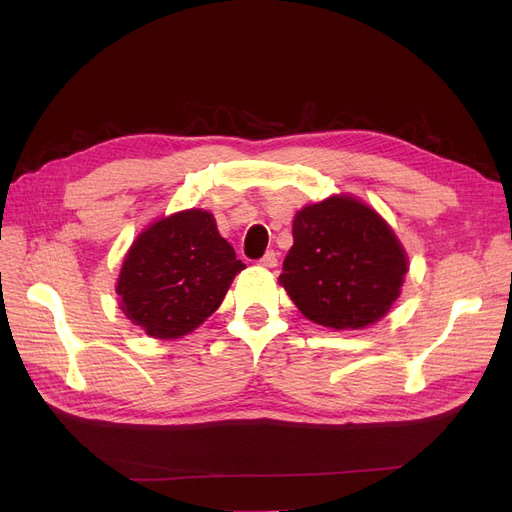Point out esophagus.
I'll return each mask as SVG.
<instances>
[{"label":"esophagus","mask_w":512,"mask_h":512,"mask_svg":"<svg viewBox=\"0 0 512 512\" xmlns=\"http://www.w3.org/2000/svg\"><path fill=\"white\" fill-rule=\"evenodd\" d=\"M260 267H265V269H275L277 267V254L271 250V252H267L265 256L260 258Z\"/></svg>","instance_id":"esophagus-1"}]
</instances>
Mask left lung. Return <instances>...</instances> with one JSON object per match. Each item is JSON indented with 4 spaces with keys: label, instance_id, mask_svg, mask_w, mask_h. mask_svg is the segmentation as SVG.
Returning a JSON list of instances; mask_svg holds the SVG:
<instances>
[{
    "label": "left lung",
    "instance_id": "8db88e82",
    "mask_svg": "<svg viewBox=\"0 0 512 512\" xmlns=\"http://www.w3.org/2000/svg\"><path fill=\"white\" fill-rule=\"evenodd\" d=\"M292 237L280 284L305 318L344 331L389 314L408 254L376 209L335 194L297 211Z\"/></svg>",
    "mask_w": 512,
    "mask_h": 512
}]
</instances>
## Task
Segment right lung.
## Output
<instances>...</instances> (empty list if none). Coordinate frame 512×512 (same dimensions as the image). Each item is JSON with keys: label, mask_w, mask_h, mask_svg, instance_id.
Segmentation results:
<instances>
[{"label": "right lung", "mask_w": 512, "mask_h": 512, "mask_svg": "<svg viewBox=\"0 0 512 512\" xmlns=\"http://www.w3.org/2000/svg\"><path fill=\"white\" fill-rule=\"evenodd\" d=\"M243 269L213 213L185 209L134 239L115 290L121 312L149 337L179 339L220 307Z\"/></svg>", "instance_id": "right-lung-1"}]
</instances>
